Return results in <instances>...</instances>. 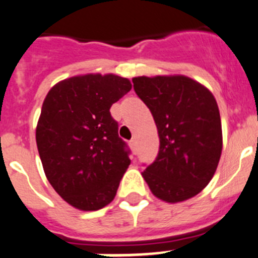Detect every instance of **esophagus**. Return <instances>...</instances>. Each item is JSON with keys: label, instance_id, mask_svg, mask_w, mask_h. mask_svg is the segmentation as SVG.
<instances>
[{"label": "esophagus", "instance_id": "1", "mask_svg": "<svg viewBox=\"0 0 258 258\" xmlns=\"http://www.w3.org/2000/svg\"><path fill=\"white\" fill-rule=\"evenodd\" d=\"M136 145H138V143H136V140H135V139H132L131 141H130V146H131V149H132V152H136Z\"/></svg>", "mask_w": 258, "mask_h": 258}]
</instances>
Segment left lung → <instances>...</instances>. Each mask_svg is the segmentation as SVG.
Segmentation results:
<instances>
[{
    "label": "left lung",
    "instance_id": "1",
    "mask_svg": "<svg viewBox=\"0 0 258 258\" xmlns=\"http://www.w3.org/2000/svg\"><path fill=\"white\" fill-rule=\"evenodd\" d=\"M132 82L159 136V152L143 172L144 180L167 203L196 197L213 177L221 157V118L215 96L185 76H141Z\"/></svg>",
    "mask_w": 258,
    "mask_h": 258
}]
</instances>
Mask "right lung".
Segmentation results:
<instances>
[{"label":"right lung","instance_id":"1","mask_svg":"<svg viewBox=\"0 0 258 258\" xmlns=\"http://www.w3.org/2000/svg\"><path fill=\"white\" fill-rule=\"evenodd\" d=\"M131 87L115 74H85L60 81L46 95L37 148L48 182L74 208L97 211L117 194L131 161L110 106Z\"/></svg>","mask_w":258,"mask_h":258}]
</instances>
